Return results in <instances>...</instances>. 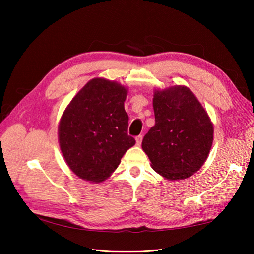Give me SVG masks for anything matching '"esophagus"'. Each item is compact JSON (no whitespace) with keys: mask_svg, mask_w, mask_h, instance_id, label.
<instances>
[{"mask_svg":"<svg viewBox=\"0 0 254 254\" xmlns=\"http://www.w3.org/2000/svg\"><path fill=\"white\" fill-rule=\"evenodd\" d=\"M142 140H143V135H137L136 137H135V142H136V145L137 146H140L141 145V143H142Z\"/></svg>","mask_w":254,"mask_h":254,"instance_id":"34e87169","label":"esophagus"}]
</instances>
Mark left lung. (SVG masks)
I'll return each mask as SVG.
<instances>
[{
	"label": "left lung",
	"mask_w": 254,
	"mask_h": 254,
	"mask_svg": "<svg viewBox=\"0 0 254 254\" xmlns=\"http://www.w3.org/2000/svg\"><path fill=\"white\" fill-rule=\"evenodd\" d=\"M156 124L142 148L151 167L170 180L189 178L200 168L213 143V125L201 104L187 87L156 91Z\"/></svg>",
	"instance_id": "left-lung-1"
}]
</instances>
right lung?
<instances>
[{
    "label": "right lung",
    "mask_w": 254,
    "mask_h": 254,
    "mask_svg": "<svg viewBox=\"0 0 254 254\" xmlns=\"http://www.w3.org/2000/svg\"><path fill=\"white\" fill-rule=\"evenodd\" d=\"M126 95L121 84L95 78L66 107L59 124V143L66 164L79 178L104 181L135 144L127 133Z\"/></svg>",
    "instance_id": "1"
}]
</instances>
